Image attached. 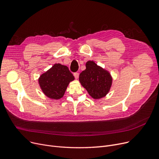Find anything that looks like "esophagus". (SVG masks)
<instances>
[{
  "label": "esophagus",
  "instance_id": "1",
  "mask_svg": "<svg viewBox=\"0 0 159 159\" xmlns=\"http://www.w3.org/2000/svg\"><path fill=\"white\" fill-rule=\"evenodd\" d=\"M74 77H75L76 79H78L79 77V73H78V72L74 73Z\"/></svg>",
  "mask_w": 159,
  "mask_h": 159
}]
</instances>
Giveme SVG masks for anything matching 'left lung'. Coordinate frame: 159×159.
I'll list each match as a JSON object with an SVG mask.
<instances>
[{
  "label": "left lung",
  "instance_id": "8db88e82",
  "mask_svg": "<svg viewBox=\"0 0 159 159\" xmlns=\"http://www.w3.org/2000/svg\"><path fill=\"white\" fill-rule=\"evenodd\" d=\"M86 69L82 71L79 81L94 99L105 97L110 92L113 78L108 70L98 65L94 61H87Z\"/></svg>",
  "mask_w": 159,
  "mask_h": 159
}]
</instances>
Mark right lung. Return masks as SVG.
<instances>
[{
	"mask_svg": "<svg viewBox=\"0 0 159 159\" xmlns=\"http://www.w3.org/2000/svg\"><path fill=\"white\" fill-rule=\"evenodd\" d=\"M74 80V77L67 66L55 63L51 68L41 74L39 83L47 97L58 100L63 98L69 84Z\"/></svg>",
	"mask_w": 159,
	"mask_h": 159,
	"instance_id": "1",
	"label": "right lung"
}]
</instances>
